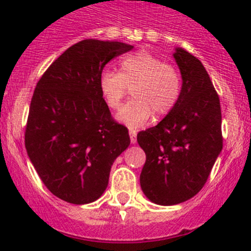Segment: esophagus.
Returning <instances> with one entry per match:
<instances>
[{
    "instance_id": "34e87169",
    "label": "esophagus",
    "mask_w": 251,
    "mask_h": 251,
    "mask_svg": "<svg viewBox=\"0 0 251 251\" xmlns=\"http://www.w3.org/2000/svg\"><path fill=\"white\" fill-rule=\"evenodd\" d=\"M129 137H130V143L136 145L137 142V132L134 129H129Z\"/></svg>"
}]
</instances>
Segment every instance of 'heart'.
Wrapping results in <instances>:
<instances>
[{"instance_id": "b5f03b06", "label": "heart", "mask_w": 251, "mask_h": 251, "mask_svg": "<svg viewBox=\"0 0 251 251\" xmlns=\"http://www.w3.org/2000/svg\"><path fill=\"white\" fill-rule=\"evenodd\" d=\"M98 86L110 109H117L128 88H132L133 99L119 109L117 119L128 127L138 128L153 113L159 117L172 110L181 94V76L175 66L139 51L121 60L119 73L103 70Z\"/></svg>"}]
</instances>
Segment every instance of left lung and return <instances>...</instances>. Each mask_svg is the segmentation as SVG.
Segmentation results:
<instances>
[{"label": "left lung", "instance_id": "obj_1", "mask_svg": "<svg viewBox=\"0 0 251 251\" xmlns=\"http://www.w3.org/2000/svg\"><path fill=\"white\" fill-rule=\"evenodd\" d=\"M182 86L176 105L137 141L146 153L139 182L162 206L185 202L200 191L223 150L220 100L200 60L176 48Z\"/></svg>", "mask_w": 251, "mask_h": 251}]
</instances>
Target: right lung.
<instances>
[{
  "label": "right lung",
  "instance_id": "1",
  "mask_svg": "<svg viewBox=\"0 0 251 251\" xmlns=\"http://www.w3.org/2000/svg\"><path fill=\"white\" fill-rule=\"evenodd\" d=\"M132 45L88 39L70 46L41 76L31 99L25 147L49 191L74 205L104 194L113 162L130 143L98 86L104 66Z\"/></svg>",
  "mask_w": 251,
  "mask_h": 251
}]
</instances>
